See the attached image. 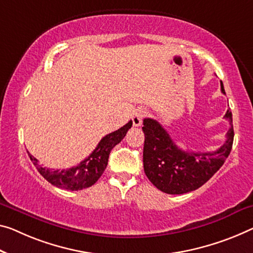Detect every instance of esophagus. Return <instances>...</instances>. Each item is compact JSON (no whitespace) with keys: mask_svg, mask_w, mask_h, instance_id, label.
Listing matches in <instances>:
<instances>
[{"mask_svg":"<svg viewBox=\"0 0 253 253\" xmlns=\"http://www.w3.org/2000/svg\"><path fill=\"white\" fill-rule=\"evenodd\" d=\"M148 115V112L146 110H137L132 115V123H133L134 126H141L142 120Z\"/></svg>","mask_w":253,"mask_h":253,"instance_id":"1","label":"esophagus"}]
</instances>
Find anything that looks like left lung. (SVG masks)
I'll use <instances>...</instances> for the list:
<instances>
[{"instance_id":"1","label":"left lung","mask_w":253,"mask_h":253,"mask_svg":"<svg viewBox=\"0 0 253 253\" xmlns=\"http://www.w3.org/2000/svg\"><path fill=\"white\" fill-rule=\"evenodd\" d=\"M220 89L225 94L221 81ZM225 119L231 124L227 139L220 148L212 153L182 150L156 120H143V169L151 183L169 194L191 192L204 185L223 166L232 150L234 130L230 110H227Z\"/></svg>"}]
</instances>
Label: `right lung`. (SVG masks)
I'll use <instances>...</instances> for the list:
<instances>
[{"mask_svg":"<svg viewBox=\"0 0 253 253\" xmlns=\"http://www.w3.org/2000/svg\"><path fill=\"white\" fill-rule=\"evenodd\" d=\"M132 126V121L127 122L126 126L120 127L112 133L105 135L100 140L96 149L89 155V156L80 163L79 165L68 169H46L40 165V163L32 155H29L30 159L36 166L41 175L48 181L50 184L57 186V188L71 190V191H78L89 188L95 184L97 180L102 176L105 169L107 166L108 156L111 150L121 142V140L126 137L127 130Z\"/></svg>","mask_w":253,"mask_h":253,"instance_id":"add662e5","label":"right lung"}]
</instances>
